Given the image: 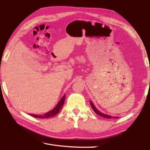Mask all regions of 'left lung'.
<instances>
[{
	"instance_id": "1",
	"label": "left lung",
	"mask_w": 150,
	"mask_h": 150,
	"mask_svg": "<svg viewBox=\"0 0 150 150\" xmlns=\"http://www.w3.org/2000/svg\"><path fill=\"white\" fill-rule=\"evenodd\" d=\"M90 105H91V106L92 108V109H93V110L95 111V113H97V115H98L99 116H101V117H104V118H108V119H112V118H114V119H115V118H116V119H117V118H118L117 117H111L110 115H106V114H104L103 113H101L100 111H98L96 107L94 106V104H93V103H92L91 100L90 101Z\"/></svg>"
}]
</instances>
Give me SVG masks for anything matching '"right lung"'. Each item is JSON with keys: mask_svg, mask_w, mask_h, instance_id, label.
Listing matches in <instances>:
<instances>
[{"mask_svg": "<svg viewBox=\"0 0 150 150\" xmlns=\"http://www.w3.org/2000/svg\"><path fill=\"white\" fill-rule=\"evenodd\" d=\"M65 97H66V95H64L62 97L61 99L60 100V101L59 102L58 104H57V106L55 108H54L52 110L48 111L47 113H44L43 115L31 114L30 115L33 117H35V118H39V119H47V118H50V117H52L53 116H55V115H57V113L59 112L60 109L62 108L64 103Z\"/></svg>", "mask_w": 150, "mask_h": 150, "instance_id": "obj_1", "label": "right lung"}]
</instances>
